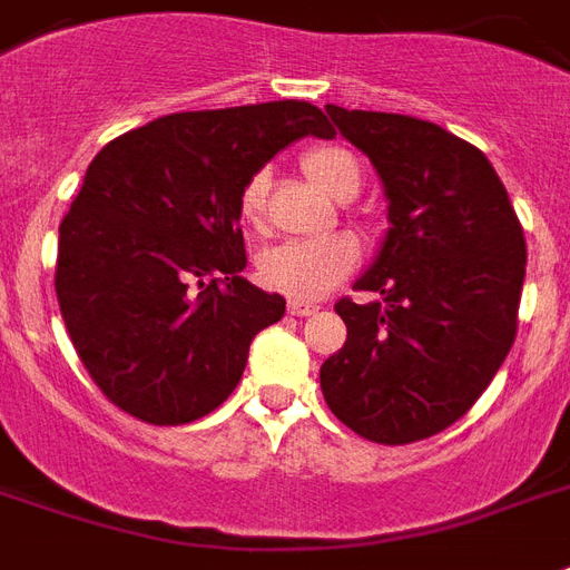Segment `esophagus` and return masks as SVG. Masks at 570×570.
<instances>
[{
    "mask_svg": "<svg viewBox=\"0 0 570 570\" xmlns=\"http://www.w3.org/2000/svg\"><path fill=\"white\" fill-rule=\"evenodd\" d=\"M286 311H289L293 316H314L320 307L311 302H289V307H286Z\"/></svg>",
    "mask_w": 570,
    "mask_h": 570,
    "instance_id": "34e87169",
    "label": "esophagus"
}]
</instances>
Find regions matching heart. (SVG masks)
<instances>
[{
    "label": "heart",
    "mask_w": 570,
    "mask_h": 570,
    "mask_svg": "<svg viewBox=\"0 0 570 570\" xmlns=\"http://www.w3.org/2000/svg\"><path fill=\"white\" fill-rule=\"evenodd\" d=\"M307 179L334 197L350 199L362 188V167L353 151L343 146H314L302 155ZM266 212V173H254L238 190V215L250 227L263 224ZM358 245L350 236L293 238L268 247L259 256V277L268 289L289 295L295 302H316L346 281L358 268Z\"/></svg>",
    "instance_id": "obj_1"
}]
</instances>
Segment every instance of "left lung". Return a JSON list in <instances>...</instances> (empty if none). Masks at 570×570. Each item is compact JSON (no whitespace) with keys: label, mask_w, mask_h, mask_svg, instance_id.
<instances>
[{"label":"left lung","mask_w":570,"mask_h":570,"mask_svg":"<svg viewBox=\"0 0 570 570\" xmlns=\"http://www.w3.org/2000/svg\"><path fill=\"white\" fill-rule=\"evenodd\" d=\"M371 158L391 229L341 298L346 343L320 367L325 403L358 436L410 445L463 419L505 362L527 277V238L484 151L401 112L328 104Z\"/></svg>","instance_id":"left-lung-1"}]
</instances>
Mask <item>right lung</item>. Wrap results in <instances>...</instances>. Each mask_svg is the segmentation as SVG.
Wrapping results in <instances>:
<instances>
[{
	"label": "right lung",
	"mask_w": 570,
	"mask_h": 570,
	"mask_svg": "<svg viewBox=\"0 0 570 570\" xmlns=\"http://www.w3.org/2000/svg\"><path fill=\"white\" fill-rule=\"evenodd\" d=\"M332 140L320 107L268 101L173 112L121 134L59 224L56 295L104 397L146 424L227 401L286 302L242 277L238 190L298 137Z\"/></svg>",
	"instance_id": "obj_1"
}]
</instances>
